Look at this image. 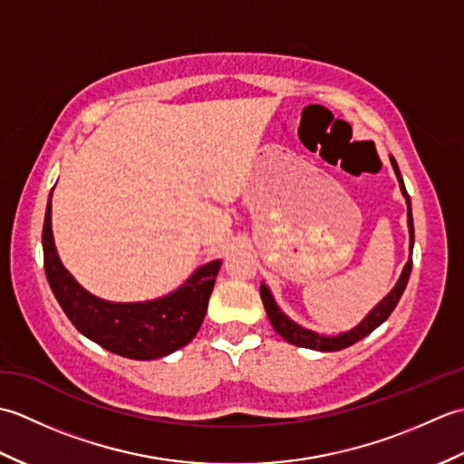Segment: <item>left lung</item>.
I'll return each mask as SVG.
<instances>
[{
    "label": "left lung",
    "instance_id": "1",
    "mask_svg": "<svg viewBox=\"0 0 464 464\" xmlns=\"http://www.w3.org/2000/svg\"><path fill=\"white\" fill-rule=\"evenodd\" d=\"M391 163H392V169H395L397 173V179H399V185H401V191L402 195H405L407 199V205H409V233H411V251H412V245H415V227H412V213H411V199H409V193L405 189V183H402V177H401V171H399V165L395 161V157H391ZM411 269H412V257H409L405 269H402V275L399 283L395 285V289H392L387 297H384L377 307H374L367 317L362 319L361 324H357L353 331L349 333H343V334H337V337H324V334H319L314 331H309V329H303L301 324L293 323L287 314H285L279 307L277 303L273 301L269 289L265 287V285H261V299H263V304H265V311H267V317L273 324V329L277 331L281 337L285 341H289L291 344H297V347H304V349H314V351H341V349H347L351 347V344H354L357 341L364 339L367 334H371L374 329L379 327V324H382L384 321L389 319V314L395 311L397 303L401 299L402 291H405L407 283H409V277H411Z\"/></svg>",
    "mask_w": 464,
    "mask_h": 464
}]
</instances>
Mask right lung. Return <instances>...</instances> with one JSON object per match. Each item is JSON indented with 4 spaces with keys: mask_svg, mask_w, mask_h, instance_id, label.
I'll list each match as a JSON object with an SVG mask.
<instances>
[{
    "mask_svg": "<svg viewBox=\"0 0 464 464\" xmlns=\"http://www.w3.org/2000/svg\"><path fill=\"white\" fill-rule=\"evenodd\" d=\"M44 267L67 319L87 339L127 359L151 361L185 347L207 313L221 261L197 269L175 293L147 303H110L87 293L57 257L52 233V195L44 221Z\"/></svg>",
    "mask_w": 464,
    "mask_h": 464,
    "instance_id": "right-lung-1",
    "label": "right lung"
}]
</instances>
